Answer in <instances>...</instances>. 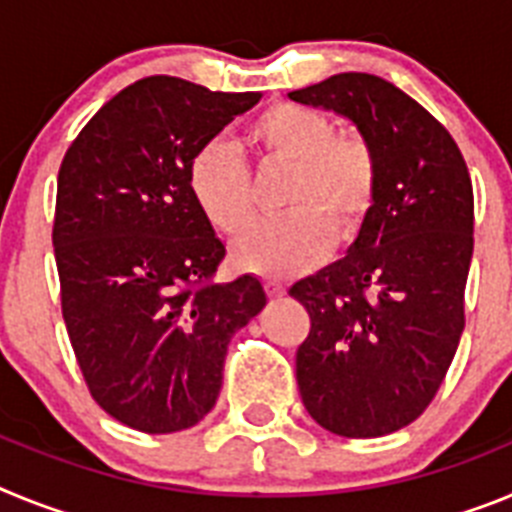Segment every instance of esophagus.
Here are the masks:
<instances>
[{
	"label": "esophagus",
	"instance_id": "esophagus-1",
	"mask_svg": "<svg viewBox=\"0 0 512 512\" xmlns=\"http://www.w3.org/2000/svg\"><path fill=\"white\" fill-rule=\"evenodd\" d=\"M264 289H266V295H269V297H282L284 289H287V287H284L282 279H266Z\"/></svg>",
	"mask_w": 512,
	"mask_h": 512
}]
</instances>
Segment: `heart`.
Listing matches in <instances>:
<instances>
[{"mask_svg":"<svg viewBox=\"0 0 512 512\" xmlns=\"http://www.w3.org/2000/svg\"><path fill=\"white\" fill-rule=\"evenodd\" d=\"M246 146L259 169H287L277 223L259 225L235 243L241 269L284 279L328 256L330 233L348 241L372 212L379 189V158L356 130H333L323 112L277 102L253 117ZM189 194L207 223L225 238L241 235L256 217L253 184L243 158L210 140L187 169Z\"/></svg>","mask_w":512,"mask_h":512,"instance_id":"b5f03b06","label":"heart"}]
</instances>
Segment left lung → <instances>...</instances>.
<instances>
[{
  "label": "left lung",
  "mask_w": 512,
  "mask_h": 512,
  "mask_svg": "<svg viewBox=\"0 0 512 512\" xmlns=\"http://www.w3.org/2000/svg\"><path fill=\"white\" fill-rule=\"evenodd\" d=\"M289 99L348 117L379 158L377 200L346 259L289 289L310 315L297 387L325 431L387 436L431 405L459 346L472 179L449 130L379 76L336 74Z\"/></svg>",
  "instance_id": "1"
}]
</instances>
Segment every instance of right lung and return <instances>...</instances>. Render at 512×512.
I'll use <instances>...</instances> for the list:
<instances>
[{"label": "right lung", "mask_w": 512, "mask_h": 512, "mask_svg": "<svg viewBox=\"0 0 512 512\" xmlns=\"http://www.w3.org/2000/svg\"><path fill=\"white\" fill-rule=\"evenodd\" d=\"M259 99L146 76L63 156L53 220L63 320L94 402L135 431L200 423L230 338L266 305L251 274L212 282L225 246L187 184L194 153Z\"/></svg>", "instance_id": "obj_1"}]
</instances>
